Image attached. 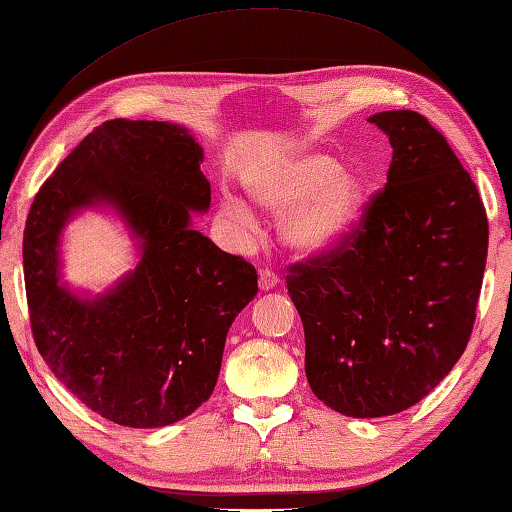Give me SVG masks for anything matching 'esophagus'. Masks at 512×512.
I'll use <instances>...</instances> for the list:
<instances>
[{"mask_svg": "<svg viewBox=\"0 0 512 512\" xmlns=\"http://www.w3.org/2000/svg\"><path fill=\"white\" fill-rule=\"evenodd\" d=\"M277 284H280V277L273 271H259V288H262V291H271Z\"/></svg>", "mask_w": 512, "mask_h": 512, "instance_id": "1", "label": "esophagus"}]
</instances>
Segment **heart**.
Masks as SVG:
<instances>
[{
    "label": "heart",
    "mask_w": 512,
    "mask_h": 512,
    "mask_svg": "<svg viewBox=\"0 0 512 512\" xmlns=\"http://www.w3.org/2000/svg\"><path fill=\"white\" fill-rule=\"evenodd\" d=\"M253 203L273 215H284L280 237L302 255L322 253L356 224L365 206V176L351 165H338L318 150H293L255 167L246 176ZM224 224L246 235L255 219L237 199L221 201Z\"/></svg>",
    "instance_id": "heart-1"
}]
</instances>
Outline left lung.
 I'll list each match as a JSON object with an SVG mask.
<instances>
[{
    "instance_id": "left-lung-1",
    "label": "left lung",
    "mask_w": 512,
    "mask_h": 512,
    "mask_svg": "<svg viewBox=\"0 0 512 512\" xmlns=\"http://www.w3.org/2000/svg\"><path fill=\"white\" fill-rule=\"evenodd\" d=\"M369 123L394 150L385 188L336 248L286 275L313 394L353 418L403 412L450 374L488 255L486 208L443 134L410 109Z\"/></svg>"
}]
</instances>
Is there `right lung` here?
<instances>
[{"mask_svg":"<svg viewBox=\"0 0 512 512\" xmlns=\"http://www.w3.org/2000/svg\"><path fill=\"white\" fill-rule=\"evenodd\" d=\"M203 150L181 125L107 120L35 194L24 228V282L37 351L102 418L163 427L217 385L226 336L257 295V271L192 228L210 208ZM109 205L139 239L142 262L98 298L59 282V235L82 207Z\"/></svg>","mask_w":512,"mask_h":512,"instance_id":"1","label":"right lung"}]
</instances>
